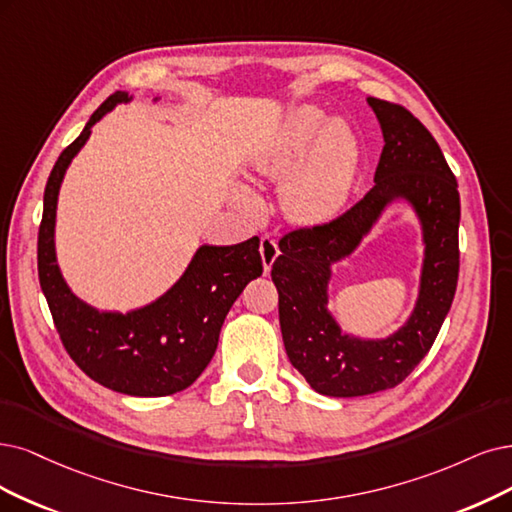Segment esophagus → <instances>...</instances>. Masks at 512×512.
Segmentation results:
<instances>
[{"label": "esophagus", "mask_w": 512, "mask_h": 512, "mask_svg": "<svg viewBox=\"0 0 512 512\" xmlns=\"http://www.w3.org/2000/svg\"><path fill=\"white\" fill-rule=\"evenodd\" d=\"M259 251H261L263 270L270 272L272 263L276 261V257H278V253H280V251H278V244H276V240H274V236H272V234H263V236H261Z\"/></svg>", "instance_id": "34e87169"}]
</instances>
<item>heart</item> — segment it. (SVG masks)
<instances>
[{
	"label": "heart",
	"mask_w": 512,
	"mask_h": 512,
	"mask_svg": "<svg viewBox=\"0 0 512 512\" xmlns=\"http://www.w3.org/2000/svg\"><path fill=\"white\" fill-rule=\"evenodd\" d=\"M325 122V111L314 105L295 109L257 162L263 175H282L319 135L282 189L287 213L297 221H320L335 215L350 194L361 162V143L350 124L331 120L325 126ZM236 198L244 206H253V198L246 192H238Z\"/></svg>",
	"instance_id": "1"
}]
</instances>
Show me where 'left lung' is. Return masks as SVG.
<instances>
[{
  "mask_svg": "<svg viewBox=\"0 0 512 512\" xmlns=\"http://www.w3.org/2000/svg\"><path fill=\"white\" fill-rule=\"evenodd\" d=\"M367 103L384 135L373 187L333 221L282 236L272 266L291 365L316 392L344 399L399 386L420 365L451 308L460 272L458 181L439 143L403 105L373 97ZM396 197L416 208L425 232L419 304L386 340H358L342 334L326 310L330 263L347 256Z\"/></svg>",
  "mask_w": 512,
  "mask_h": 512,
  "instance_id": "1",
  "label": "left lung"
}]
</instances>
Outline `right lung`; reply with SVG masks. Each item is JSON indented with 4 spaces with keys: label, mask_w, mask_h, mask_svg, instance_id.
Instances as JSON below:
<instances>
[{
    "label": "right lung",
    "mask_w": 512,
    "mask_h": 512,
    "mask_svg": "<svg viewBox=\"0 0 512 512\" xmlns=\"http://www.w3.org/2000/svg\"><path fill=\"white\" fill-rule=\"evenodd\" d=\"M126 101V92L111 94L56 160L44 192L37 274L61 342L90 380L130 396H166L192 386L211 363L227 312L242 289L261 276L263 263L257 236L232 246L204 244L160 299L128 314L99 312L69 291L54 253L61 181L90 128Z\"/></svg>",
    "instance_id": "right-lung-1"
}]
</instances>
